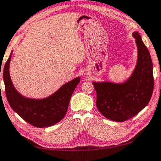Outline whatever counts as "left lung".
Here are the masks:
<instances>
[{"instance_id":"1","label":"left lung","mask_w":161,"mask_h":161,"mask_svg":"<svg viewBox=\"0 0 161 161\" xmlns=\"http://www.w3.org/2000/svg\"><path fill=\"white\" fill-rule=\"evenodd\" d=\"M137 47V64L132 75L122 83L93 82L96 106L108 119L122 122L137 114L147 105L154 86L153 62L137 31L133 32Z\"/></svg>"}]
</instances>
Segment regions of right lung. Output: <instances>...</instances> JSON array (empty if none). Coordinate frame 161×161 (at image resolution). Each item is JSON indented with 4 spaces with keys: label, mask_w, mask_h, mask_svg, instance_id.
<instances>
[{
    "label": "right lung",
    "mask_w": 161,
    "mask_h": 161,
    "mask_svg": "<svg viewBox=\"0 0 161 161\" xmlns=\"http://www.w3.org/2000/svg\"><path fill=\"white\" fill-rule=\"evenodd\" d=\"M11 51L3 68V80L6 95L15 112L31 125L43 128L50 127L63 119L74 90L80 82V77L73 79L61 86L48 97L35 99L22 96L15 88L9 73Z\"/></svg>",
    "instance_id": "right-lung-1"
}]
</instances>
